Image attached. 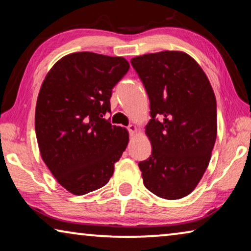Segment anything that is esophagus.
Wrapping results in <instances>:
<instances>
[{"label":"esophagus","mask_w":251,"mask_h":251,"mask_svg":"<svg viewBox=\"0 0 251 251\" xmlns=\"http://www.w3.org/2000/svg\"><path fill=\"white\" fill-rule=\"evenodd\" d=\"M127 129H128L129 134L133 136L135 133H137V127H136L135 125H129L128 127H127Z\"/></svg>","instance_id":"esophagus-1"}]
</instances>
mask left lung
I'll list each match as a JSON object with an SVG mask.
<instances>
[{
	"label": "left lung",
	"instance_id": "left-lung-1",
	"mask_svg": "<svg viewBox=\"0 0 251 251\" xmlns=\"http://www.w3.org/2000/svg\"><path fill=\"white\" fill-rule=\"evenodd\" d=\"M151 101L145 133L151 155L138 164L144 185L160 198L180 199L196 188L217 137V105L205 72L180 50L130 59Z\"/></svg>",
	"mask_w": 251,
	"mask_h": 251
}]
</instances>
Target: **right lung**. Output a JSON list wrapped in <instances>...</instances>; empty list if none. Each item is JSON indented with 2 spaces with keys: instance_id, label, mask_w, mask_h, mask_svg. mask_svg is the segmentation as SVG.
<instances>
[{
  "instance_id": "1",
  "label": "right lung",
  "mask_w": 251,
  "mask_h": 251,
  "mask_svg": "<svg viewBox=\"0 0 251 251\" xmlns=\"http://www.w3.org/2000/svg\"><path fill=\"white\" fill-rule=\"evenodd\" d=\"M129 70L124 57L92 52L66 55L42 83L35 131L42 159L58 184L74 195L107 184L128 144V131L112 125V90Z\"/></svg>"
}]
</instances>
